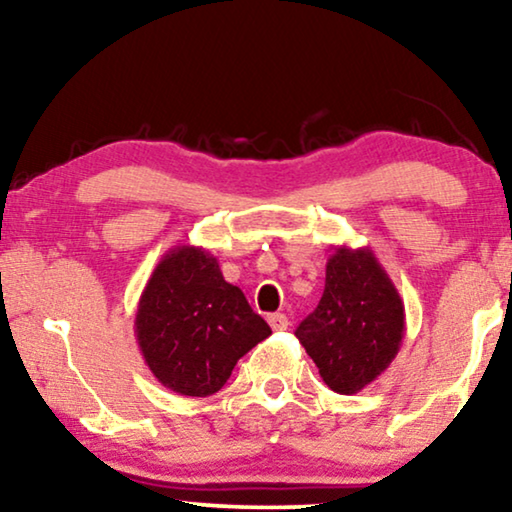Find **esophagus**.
Segmentation results:
<instances>
[{
	"label": "esophagus",
	"mask_w": 512,
	"mask_h": 512,
	"mask_svg": "<svg viewBox=\"0 0 512 512\" xmlns=\"http://www.w3.org/2000/svg\"><path fill=\"white\" fill-rule=\"evenodd\" d=\"M268 324L272 331H286L289 328V319H286V314H270L268 317Z\"/></svg>",
	"instance_id": "1"
}]
</instances>
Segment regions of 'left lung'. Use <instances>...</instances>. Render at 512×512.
<instances>
[{"label": "left lung", "mask_w": 512, "mask_h": 512, "mask_svg": "<svg viewBox=\"0 0 512 512\" xmlns=\"http://www.w3.org/2000/svg\"><path fill=\"white\" fill-rule=\"evenodd\" d=\"M403 335V300L373 251L335 249L317 310L296 328L321 380L335 394H356L389 368Z\"/></svg>", "instance_id": "8db88e82"}]
</instances>
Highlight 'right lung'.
I'll list each match as a JSON object with an SVG mask.
<instances>
[{"label": "right lung", "mask_w": 512, "mask_h": 512, "mask_svg": "<svg viewBox=\"0 0 512 512\" xmlns=\"http://www.w3.org/2000/svg\"><path fill=\"white\" fill-rule=\"evenodd\" d=\"M272 331L228 284L219 261L181 244L160 258L137 305L135 335L146 366L181 396H212L235 363Z\"/></svg>", "instance_id": "1"}]
</instances>
